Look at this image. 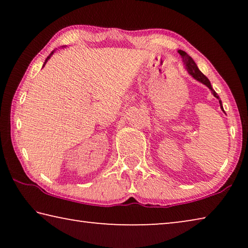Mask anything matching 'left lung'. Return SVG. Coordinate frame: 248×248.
Listing matches in <instances>:
<instances>
[{
	"label": "left lung",
	"mask_w": 248,
	"mask_h": 248,
	"mask_svg": "<svg viewBox=\"0 0 248 248\" xmlns=\"http://www.w3.org/2000/svg\"><path fill=\"white\" fill-rule=\"evenodd\" d=\"M178 53L182 56L183 58V62H184V65H185V69L187 70V72L189 73V75H191L192 78H194L195 79H197V81L204 84L205 86L209 87V90L211 91V93L213 94V96H215L216 98L219 99V103H220V106H221V109L223 110V106H222V102L219 98V95H217L215 90L212 89L211 86V83H210V81L208 79V78L205 77V75L201 72V71L198 69V66H197V64L195 63V61L192 60V58L190 56H188V54L183 51V50H178ZM224 111V110H223Z\"/></svg>",
	"instance_id": "1"
}]
</instances>
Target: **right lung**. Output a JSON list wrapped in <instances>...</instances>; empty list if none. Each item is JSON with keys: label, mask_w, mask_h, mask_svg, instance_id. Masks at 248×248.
<instances>
[{"label": "right lung", "mask_w": 248, "mask_h": 248, "mask_svg": "<svg viewBox=\"0 0 248 248\" xmlns=\"http://www.w3.org/2000/svg\"><path fill=\"white\" fill-rule=\"evenodd\" d=\"M62 47H64V46H62ZM53 52H54V50H53V51H52L51 53H50V54H49V56L47 57V59H46V61H45V63H44V66H45V64H46V63H47V61L49 60V59H50V58H51V56H52V54H53Z\"/></svg>", "instance_id": "right-lung-1"}]
</instances>
